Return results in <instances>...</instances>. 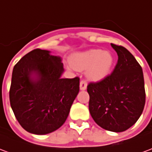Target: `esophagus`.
Listing matches in <instances>:
<instances>
[{"instance_id":"obj_1","label":"esophagus","mask_w":152,"mask_h":152,"mask_svg":"<svg viewBox=\"0 0 152 152\" xmlns=\"http://www.w3.org/2000/svg\"><path fill=\"white\" fill-rule=\"evenodd\" d=\"M80 90H82V91H84V90L87 89V83H86V81L84 80H82L80 82Z\"/></svg>"}]
</instances>
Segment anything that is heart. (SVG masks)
<instances>
[{
    "label": "heart",
    "instance_id": "heart-1",
    "mask_svg": "<svg viewBox=\"0 0 152 152\" xmlns=\"http://www.w3.org/2000/svg\"><path fill=\"white\" fill-rule=\"evenodd\" d=\"M116 63L114 54L108 50L93 48L76 53L70 60V65L77 71L87 69L91 80L99 81L108 77L113 71Z\"/></svg>",
    "mask_w": 152,
    "mask_h": 152
}]
</instances>
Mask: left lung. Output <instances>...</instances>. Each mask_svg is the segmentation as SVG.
Returning <instances> with one entry per match:
<instances>
[{
    "instance_id": "left-lung-1",
    "label": "left lung",
    "mask_w": 152,
    "mask_h": 152,
    "mask_svg": "<svg viewBox=\"0 0 152 152\" xmlns=\"http://www.w3.org/2000/svg\"><path fill=\"white\" fill-rule=\"evenodd\" d=\"M118 56L108 77L87 86L89 111L103 129L122 132L134 125L143 111L146 100L143 73L126 48L111 44Z\"/></svg>"
}]
</instances>
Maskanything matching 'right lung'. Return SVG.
I'll return each instance as SVG.
<instances>
[{
  "mask_svg": "<svg viewBox=\"0 0 152 152\" xmlns=\"http://www.w3.org/2000/svg\"><path fill=\"white\" fill-rule=\"evenodd\" d=\"M64 70L60 56L39 48L14 65L10 101L18 121L27 132L47 134L67 119L79 91V78H62Z\"/></svg>",
  "mask_w": 152,
  "mask_h": 152,
  "instance_id": "obj_1",
  "label": "right lung"
}]
</instances>
